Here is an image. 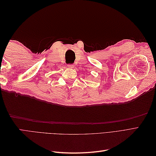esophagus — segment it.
<instances>
[{
    "instance_id": "obj_1",
    "label": "esophagus",
    "mask_w": 156,
    "mask_h": 156,
    "mask_svg": "<svg viewBox=\"0 0 156 156\" xmlns=\"http://www.w3.org/2000/svg\"><path fill=\"white\" fill-rule=\"evenodd\" d=\"M68 68H73L74 66H73V64H68Z\"/></svg>"
}]
</instances>
